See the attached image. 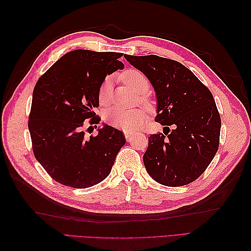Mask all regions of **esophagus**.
<instances>
[{
    "label": "esophagus",
    "instance_id": "obj_1",
    "mask_svg": "<svg viewBox=\"0 0 251 251\" xmlns=\"http://www.w3.org/2000/svg\"><path fill=\"white\" fill-rule=\"evenodd\" d=\"M124 135L127 140H131L132 137H134V132L132 131H124Z\"/></svg>",
    "mask_w": 251,
    "mask_h": 251
}]
</instances>
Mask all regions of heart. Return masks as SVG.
Segmentation results:
<instances>
[{
	"mask_svg": "<svg viewBox=\"0 0 251 251\" xmlns=\"http://www.w3.org/2000/svg\"><path fill=\"white\" fill-rule=\"evenodd\" d=\"M122 79L138 94L143 95L150 90V81L143 72L137 69H127L121 75ZM98 99L100 104L106 105L112 99V78L106 76L100 84ZM146 100L145 96H141ZM146 120V111L143 109L124 110L119 106H113L104 112V121L108 125L124 131H134L143 124Z\"/></svg>",
	"mask_w": 251,
	"mask_h": 251,
	"instance_id": "heart-1",
	"label": "heart"
}]
</instances>
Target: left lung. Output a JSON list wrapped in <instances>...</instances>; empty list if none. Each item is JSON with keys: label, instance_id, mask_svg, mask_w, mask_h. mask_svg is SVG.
Here are the masks:
<instances>
[{"label": "left lung", "instance_id": "1", "mask_svg": "<svg viewBox=\"0 0 251 251\" xmlns=\"http://www.w3.org/2000/svg\"><path fill=\"white\" fill-rule=\"evenodd\" d=\"M124 57L153 85L157 99L155 121L165 126L163 132L149 137L143 155L147 172L166 186L193 182L219 148L221 119L214 96L178 61L156 55Z\"/></svg>", "mask_w": 251, "mask_h": 251}]
</instances>
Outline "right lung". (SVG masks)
Instances as JSON below:
<instances>
[{"label": "right lung", "instance_id": "right-lung-1", "mask_svg": "<svg viewBox=\"0 0 251 251\" xmlns=\"http://www.w3.org/2000/svg\"><path fill=\"white\" fill-rule=\"evenodd\" d=\"M122 52L75 50L58 59L35 84L28 127L35 158L60 184L86 189L111 173L126 139L104 125L97 136H85V121L100 122L95 109L106 74L124 68ZM90 128V127H88Z\"/></svg>", "mask_w": 251, "mask_h": 251}]
</instances>
